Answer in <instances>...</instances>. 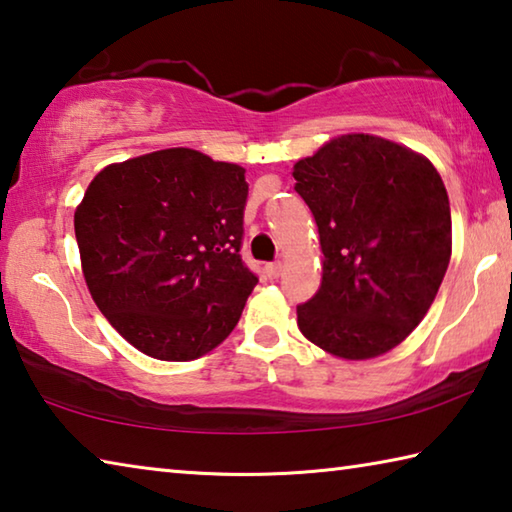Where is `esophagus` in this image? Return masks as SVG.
Returning a JSON list of instances; mask_svg holds the SVG:
<instances>
[{
  "label": "esophagus",
  "mask_w": 512,
  "mask_h": 512,
  "mask_svg": "<svg viewBox=\"0 0 512 512\" xmlns=\"http://www.w3.org/2000/svg\"><path fill=\"white\" fill-rule=\"evenodd\" d=\"M282 273V262H273V264H266V275L275 280V277H280Z\"/></svg>",
  "instance_id": "esophagus-1"
}]
</instances>
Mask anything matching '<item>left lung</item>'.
Masks as SVG:
<instances>
[{
    "label": "left lung",
    "mask_w": 512,
    "mask_h": 512,
    "mask_svg": "<svg viewBox=\"0 0 512 512\" xmlns=\"http://www.w3.org/2000/svg\"><path fill=\"white\" fill-rule=\"evenodd\" d=\"M291 173L323 250L300 332L345 361L391 352L427 316L452 257L443 178L422 153L368 133L334 137Z\"/></svg>",
    "instance_id": "1"
}]
</instances>
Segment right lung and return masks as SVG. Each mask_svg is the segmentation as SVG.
Here are the masks:
<instances>
[{
  "instance_id": "1",
  "label": "right lung",
  "mask_w": 512,
  "mask_h": 512,
  "mask_svg": "<svg viewBox=\"0 0 512 512\" xmlns=\"http://www.w3.org/2000/svg\"><path fill=\"white\" fill-rule=\"evenodd\" d=\"M246 169L162 149L103 167L76 205L92 300L144 354L192 361L239 323L257 277L241 262Z\"/></svg>"
}]
</instances>
